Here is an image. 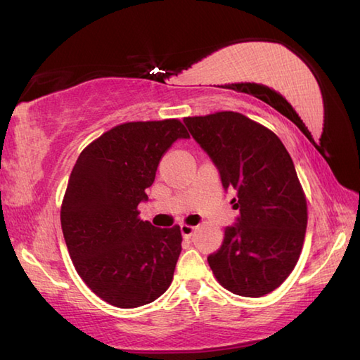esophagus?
<instances>
[{
	"mask_svg": "<svg viewBox=\"0 0 360 360\" xmlns=\"http://www.w3.org/2000/svg\"><path fill=\"white\" fill-rule=\"evenodd\" d=\"M180 231H181L183 238H191V236H193V233H194V226L180 225Z\"/></svg>",
	"mask_w": 360,
	"mask_h": 360,
	"instance_id": "1",
	"label": "esophagus"
}]
</instances>
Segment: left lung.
I'll return each mask as SVG.
<instances>
[{
    "label": "left lung",
    "mask_w": 360,
    "mask_h": 360,
    "mask_svg": "<svg viewBox=\"0 0 360 360\" xmlns=\"http://www.w3.org/2000/svg\"><path fill=\"white\" fill-rule=\"evenodd\" d=\"M191 136L219 171L222 188L236 191L239 210L221 248L208 256L226 290L262 297L275 290L302 253L307 207L295 166L272 130L236 112L185 118Z\"/></svg>",
    "instance_id": "left-lung-1"
}]
</instances>
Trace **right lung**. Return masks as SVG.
<instances>
[{"label": "right lung", "instance_id": "right-lung-1", "mask_svg": "<svg viewBox=\"0 0 360 360\" xmlns=\"http://www.w3.org/2000/svg\"><path fill=\"white\" fill-rule=\"evenodd\" d=\"M179 120L127 122L80 153L62 203L65 242L79 276L116 307L155 302L171 285L181 252L180 226L157 229L138 217L146 188L177 139Z\"/></svg>", "mask_w": 360, "mask_h": 360}]
</instances>
